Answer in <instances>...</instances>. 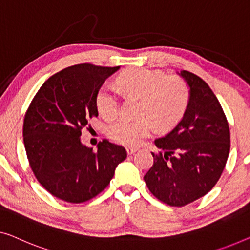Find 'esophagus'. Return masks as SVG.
I'll return each mask as SVG.
<instances>
[{
	"mask_svg": "<svg viewBox=\"0 0 250 250\" xmlns=\"http://www.w3.org/2000/svg\"><path fill=\"white\" fill-rule=\"evenodd\" d=\"M125 150H126V154H128V155H133V154H135V152L138 150V149H137V148L128 147V148L125 149Z\"/></svg>",
	"mask_w": 250,
	"mask_h": 250,
	"instance_id": "esophagus-1",
	"label": "esophagus"
}]
</instances>
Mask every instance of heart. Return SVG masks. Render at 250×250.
I'll return each instance as SVG.
<instances>
[{"mask_svg": "<svg viewBox=\"0 0 250 250\" xmlns=\"http://www.w3.org/2000/svg\"><path fill=\"white\" fill-rule=\"evenodd\" d=\"M118 86L126 95L140 98L139 119L120 118L107 128L111 139L125 146H137L150 135L152 126L166 130L183 118L189 92L180 78L168 77L161 70L133 68L118 77ZM96 107L105 119H112L120 109V100L112 87L104 85L96 94Z\"/></svg>", "mask_w": 250, "mask_h": 250, "instance_id": "heart-1", "label": "heart"}]
</instances>
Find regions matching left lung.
<instances>
[{"instance_id": "8db88e82", "label": "left lung", "mask_w": 250, "mask_h": 250, "mask_svg": "<svg viewBox=\"0 0 250 250\" xmlns=\"http://www.w3.org/2000/svg\"><path fill=\"white\" fill-rule=\"evenodd\" d=\"M189 88L182 120L155 140L154 164L144 176L149 191L170 207H184L210 192L225 169L230 151L228 121L217 96L202 78L177 73Z\"/></svg>"}]
</instances>
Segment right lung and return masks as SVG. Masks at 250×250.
<instances>
[{
	"label": "right lung",
	"instance_id": "1",
	"mask_svg": "<svg viewBox=\"0 0 250 250\" xmlns=\"http://www.w3.org/2000/svg\"><path fill=\"white\" fill-rule=\"evenodd\" d=\"M117 67L74 65L44 82L23 122L25 151L37 180L50 194L82 203L101 193L126 158L124 147L103 140L96 151L81 130L98 117L96 94Z\"/></svg>",
	"mask_w": 250,
	"mask_h": 250
}]
</instances>
